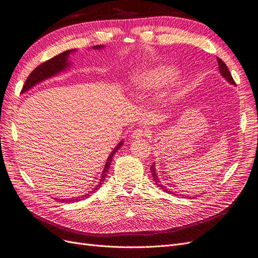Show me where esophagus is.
Masks as SVG:
<instances>
[{"label": "esophagus", "mask_w": 258, "mask_h": 258, "mask_svg": "<svg viewBox=\"0 0 258 258\" xmlns=\"http://www.w3.org/2000/svg\"><path fill=\"white\" fill-rule=\"evenodd\" d=\"M145 136H146V132L142 128H136L135 131L132 132V135H131V137L133 139H139Z\"/></svg>", "instance_id": "esophagus-1"}]
</instances>
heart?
Returning <instances> with one entry per match:
<instances>
[{
  "instance_id": "b5f03b06",
  "label": "heart",
  "mask_w": 258,
  "mask_h": 258,
  "mask_svg": "<svg viewBox=\"0 0 258 258\" xmlns=\"http://www.w3.org/2000/svg\"><path fill=\"white\" fill-rule=\"evenodd\" d=\"M173 76L174 70L167 66H160V67L145 69L134 73L131 78V82L134 87V97L144 98L149 94L157 92L159 88L165 85Z\"/></svg>"
}]
</instances>
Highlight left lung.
Returning <instances> with one entry per match:
<instances>
[{"instance_id":"8db88e82","label":"left lung","mask_w":258,"mask_h":258,"mask_svg":"<svg viewBox=\"0 0 258 258\" xmlns=\"http://www.w3.org/2000/svg\"><path fill=\"white\" fill-rule=\"evenodd\" d=\"M217 61H218V69H219L220 76H222L225 80H227L228 83H230V84H232V85H235V82L233 81V79H232V77H231V73H230L229 69H228L226 63H225L222 59H220V58H218V57H217ZM150 171H151V174H152L153 180H154V182H156V185H157L158 187H160L162 190L165 191L166 194L175 195V196H176V194H174L173 191H171L170 189L166 188L164 185H162V183H161V181H160V179H159V177H158V175H157L156 163H153V164L150 166ZM177 196H179V195H177ZM181 197H182V196H181Z\"/></svg>"}]
</instances>
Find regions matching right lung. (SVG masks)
<instances>
[{"label":"right lung","instance_id":"right-lung-1","mask_svg":"<svg viewBox=\"0 0 258 258\" xmlns=\"http://www.w3.org/2000/svg\"><path fill=\"white\" fill-rule=\"evenodd\" d=\"M104 47V45H96V46H93V49H100ZM75 51H77V49H70V50H66L63 51V53L57 55L55 57L51 58V59L43 62L42 64H40L39 67H36L32 72L31 75L28 77L26 83L23 87V91H21V93H26L28 92L30 88H32L33 86H35L36 84H39L40 82H42V81L44 80H47L51 77H55L57 76L58 73H60L64 70H67L70 66H71V62L69 60V55L75 53ZM124 141H121L119 144H117V146L115 147V148L112 150V152L110 153V156L108 157V160L106 162L105 164V167H104V171H102L101 173V177L98 181V185L95 186L93 188L92 191H90L88 194H85L84 196H81V197H78V198H70V199H55V200H60L62 202H66V203H69V202H77V201H80V200H83V199L90 197L92 194L96 192V191L100 188V186L104 183L106 177H107V174L109 172V168H110V164H111V161H112V158H113V154L119 150L122 145H123Z\"/></svg>","mask_w":258,"mask_h":258}]
</instances>
